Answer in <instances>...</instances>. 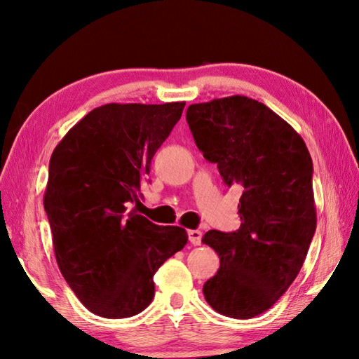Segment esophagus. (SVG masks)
Here are the masks:
<instances>
[{
    "label": "esophagus",
    "mask_w": 359,
    "mask_h": 359,
    "mask_svg": "<svg viewBox=\"0 0 359 359\" xmlns=\"http://www.w3.org/2000/svg\"><path fill=\"white\" fill-rule=\"evenodd\" d=\"M188 239L193 245H201L202 243V233L199 230H189L188 231Z\"/></svg>",
    "instance_id": "34e87169"
}]
</instances>
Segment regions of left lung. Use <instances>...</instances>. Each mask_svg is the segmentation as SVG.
<instances>
[{"label":"left lung","mask_w":359,"mask_h":359,"mask_svg":"<svg viewBox=\"0 0 359 359\" xmlns=\"http://www.w3.org/2000/svg\"><path fill=\"white\" fill-rule=\"evenodd\" d=\"M187 121L225 184L242 188L239 230H210L202 239L220 257L205 299L220 315L255 318L292 285L313 239L310 152L284 118L243 95L191 104Z\"/></svg>","instance_id":"obj_1"}]
</instances>
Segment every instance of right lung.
I'll list each match as a JSON object with an SVG mask.
<instances>
[{
  "label": "right lung",
  "instance_id": "obj_1",
  "mask_svg": "<svg viewBox=\"0 0 359 359\" xmlns=\"http://www.w3.org/2000/svg\"><path fill=\"white\" fill-rule=\"evenodd\" d=\"M185 102L108 103L86 114L53 149L44 191L58 269L93 313L120 319L154 297V278L187 245L180 226L128 211Z\"/></svg>",
  "mask_w": 359,
  "mask_h": 359
}]
</instances>
